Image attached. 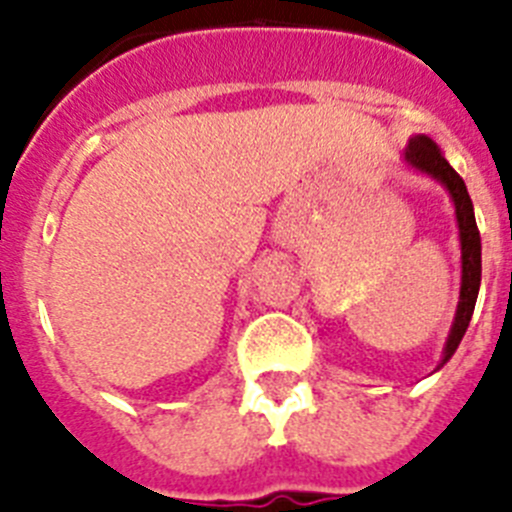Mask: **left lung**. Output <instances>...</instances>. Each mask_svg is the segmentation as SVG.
<instances>
[{
	"instance_id": "8db88e82",
	"label": "left lung",
	"mask_w": 512,
	"mask_h": 512,
	"mask_svg": "<svg viewBox=\"0 0 512 512\" xmlns=\"http://www.w3.org/2000/svg\"><path fill=\"white\" fill-rule=\"evenodd\" d=\"M405 164L410 169L420 171V174H428L431 179H436L438 184L446 187V192L451 194V202H454L456 210V223H459V241H461V289H459V305H456V318L451 325V333L446 338V346H443V359L438 364L441 369L446 361L454 356V351L459 348L461 338L467 333L469 320H472L474 305H477L479 295V282H482V241H479L477 220H474V205L469 200L467 184L451 169V164L443 158L441 148L433 143L428 135H415L410 138L408 148H405Z\"/></svg>"
}]
</instances>
